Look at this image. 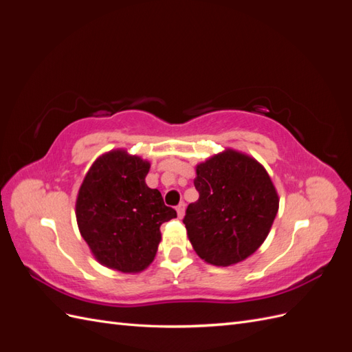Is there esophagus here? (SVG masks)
<instances>
[{"instance_id": "34e87169", "label": "esophagus", "mask_w": 352, "mask_h": 352, "mask_svg": "<svg viewBox=\"0 0 352 352\" xmlns=\"http://www.w3.org/2000/svg\"><path fill=\"white\" fill-rule=\"evenodd\" d=\"M176 211H177L179 219H182L185 216V202H180V204L176 207Z\"/></svg>"}]
</instances>
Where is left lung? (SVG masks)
I'll list each match as a JSON object with an SVG mask.
<instances>
[{
  "label": "left lung",
  "mask_w": 352,
  "mask_h": 352,
  "mask_svg": "<svg viewBox=\"0 0 352 352\" xmlns=\"http://www.w3.org/2000/svg\"><path fill=\"white\" fill-rule=\"evenodd\" d=\"M199 198L184 219L199 258L228 267L248 258L267 238L279 210V195L257 160L225 150L195 167Z\"/></svg>",
  "instance_id": "1"
}]
</instances>
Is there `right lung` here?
<instances>
[{"mask_svg": "<svg viewBox=\"0 0 352 352\" xmlns=\"http://www.w3.org/2000/svg\"><path fill=\"white\" fill-rule=\"evenodd\" d=\"M150 162L126 150L95 160L79 188L76 220L95 260L122 273L150 265L162 241L160 226L176 217L158 189L148 188Z\"/></svg>", "mask_w": 352, "mask_h": 352, "instance_id": "right-lung-1", "label": "right lung"}]
</instances>
